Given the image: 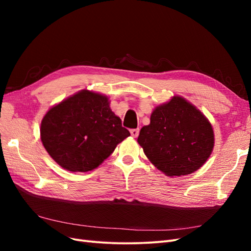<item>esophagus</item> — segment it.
I'll list each match as a JSON object with an SVG mask.
<instances>
[{
    "label": "esophagus",
    "mask_w": 251,
    "mask_h": 251,
    "mask_svg": "<svg viewBox=\"0 0 251 251\" xmlns=\"http://www.w3.org/2000/svg\"><path fill=\"white\" fill-rule=\"evenodd\" d=\"M130 132H131V135L133 136V137H137V136L139 135V128H132Z\"/></svg>",
    "instance_id": "esophagus-1"
}]
</instances>
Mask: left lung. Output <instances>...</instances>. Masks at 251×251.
Segmentation results:
<instances>
[{"label":"left lung","mask_w":251,"mask_h":251,"mask_svg":"<svg viewBox=\"0 0 251 251\" xmlns=\"http://www.w3.org/2000/svg\"><path fill=\"white\" fill-rule=\"evenodd\" d=\"M144 154L168 176H182L199 170L214 149V131L203 114L184 98L174 96L157 107L151 124L137 139Z\"/></svg>","instance_id":"obj_1"}]
</instances>
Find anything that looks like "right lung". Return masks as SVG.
<instances>
[{"instance_id": "obj_1", "label": "right lung", "mask_w": 251, "mask_h": 251, "mask_svg": "<svg viewBox=\"0 0 251 251\" xmlns=\"http://www.w3.org/2000/svg\"><path fill=\"white\" fill-rule=\"evenodd\" d=\"M130 136L112 112L108 97L82 90L51 108L41 124L48 154L71 172L96 169Z\"/></svg>"}]
</instances>
